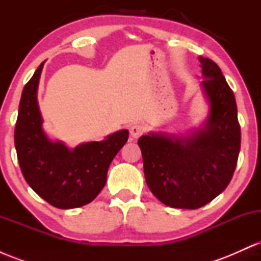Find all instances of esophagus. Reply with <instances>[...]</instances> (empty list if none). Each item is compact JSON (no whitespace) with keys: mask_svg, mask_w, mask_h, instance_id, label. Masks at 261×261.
<instances>
[{"mask_svg":"<svg viewBox=\"0 0 261 261\" xmlns=\"http://www.w3.org/2000/svg\"><path fill=\"white\" fill-rule=\"evenodd\" d=\"M145 133V127L140 124H134L133 126H130V136L133 139H139V137Z\"/></svg>","mask_w":261,"mask_h":261,"instance_id":"esophagus-1","label":"esophagus"}]
</instances>
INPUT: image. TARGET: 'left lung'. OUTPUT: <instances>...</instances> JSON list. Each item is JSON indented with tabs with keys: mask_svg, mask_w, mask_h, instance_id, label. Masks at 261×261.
<instances>
[{
	"mask_svg": "<svg viewBox=\"0 0 261 261\" xmlns=\"http://www.w3.org/2000/svg\"><path fill=\"white\" fill-rule=\"evenodd\" d=\"M208 118L188 136L149 133L139 139L143 172L152 194L164 205L195 210L227 188L234 173L241 126L236 98L212 60L199 58Z\"/></svg>",
	"mask_w": 261,
	"mask_h": 261,
	"instance_id": "obj_1",
	"label": "left lung"
}]
</instances>
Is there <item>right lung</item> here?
I'll use <instances>...</instances> for the list:
<instances>
[{
	"label": "right lung",
	"instance_id": "1",
	"mask_svg": "<svg viewBox=\"0 0 261 261\" xmlns=\"http://www.w3.org/2000/svg\"><path fill=\"white\" fill-rule=\"evenodd\" d=\"M44 62L24 86L14 128V145L25 181L39 196L58 208H76L97 197L116 153L128 139L120 130L106 140L92 141L70 149L51 141L43 130L38 86Z\"/></svg>",
	"mask_w": 261,
	"mask_h": 261
}]
</instances>
